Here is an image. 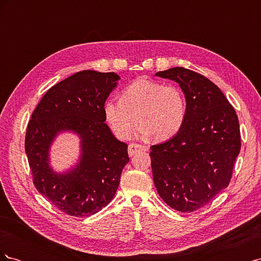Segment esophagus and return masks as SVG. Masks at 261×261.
<instances>
[{
	"label": "esophagus",
	"mask_w": 261,
	"mask_h": 261,
	"mask_svg": "<svg viewBox=\"0 0 261 261\" xmlns=\"http://www.w3.org/2000/svg\"><path fill=\"white\" fill-rule=\"evenodd\" d=\"M144 150H146L145 146H141L139 144H130L128 146V154L129 156H133L134 154H136L139 151H144Z\"/></svg>",
	"instance_id": "1"
}]
</instances>
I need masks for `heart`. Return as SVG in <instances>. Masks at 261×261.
<instances>
[{
    "mask_svg": "<svg viewBox=\"0 0 261 261\" xmlns=\"http://www.w3.org/2000/svg\"><path fill=\"white\" fill-rule=\"evenodd\" d=\"M105 115L120 139H129L139 121L144 136L167 140L183 127L187 100L176 85L138 78L126 87L121 99L106 102Z\"/></svg>",
    "mask_w": 261,
    "mask_h": 261,
    "instance_id": "b5f03b06",
    "label": "heart"
}]
</instances>
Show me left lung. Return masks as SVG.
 I'll return each mask as SVG.
<instances>
[{"instance_id": "1", "label": "left lung", "mask_w": 261, "mask_h": 261, "mask_svg": "<svg viewBox=\"0 0 261 261\" xmlns=\"http://www.w3.org/2000/svg\"><path fill=\"white\" fill-rule=\"evenodd\" d=\"M155 76L179 85L187 115L174 137L150 147L153 181L168 206L193 212L230 184L241 150L239 118L219 87L194 70L172 67Z\"/></svg>"}]
</instances>
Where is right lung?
<instances>
[{
	"label": "right lung",
	"mask_w": 261,
	"mask_h": 261,
	"mask_svg": "<svg viewBox=\"0 0 261 261\" xmlns=\"http://www.w3.org/2000/svg\"><path fill=\"white\" fill-rule=\"evenodd\" d=\"M120 80L115 73L82 70L45 92L28 123L25 150L37 191L62 212L89 217L113 199L129 158L127 145L105 123V103ZM81 138V160L60 175L48 165V150L59 132Z\"/></svg>",
	"instance_id": "1"
}]
</instances>
